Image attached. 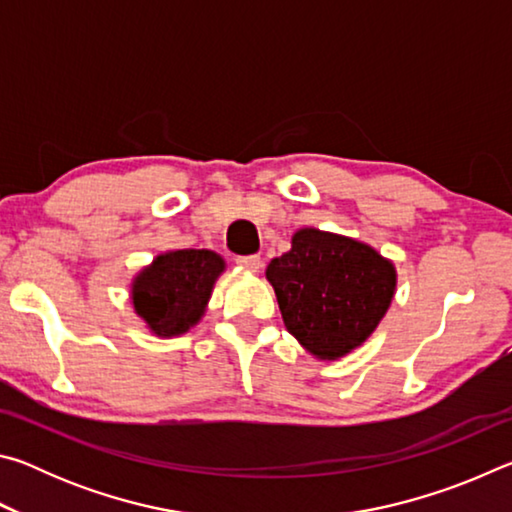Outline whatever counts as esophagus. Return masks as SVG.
Listing matches in <instances>:
<instances>
[{
    "instance_id": "obj_1",
    "label": "esophagus",
    "mask_w": 512,
    "mask_h": 512,
    "mask_svg": "<svg viewBox=\"0 0 512 512\" xmlns=\"http://www.w3.org/2000/svg\"><path fill=\"white\" fill-rule=\"evenodd\" d=\"M237 264L250 273H257L259 266H262V259H259V255H241L237 257Z\"/></svg>"
}]
</instances>
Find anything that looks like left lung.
I'll return each instance as SVG.
<instances>
[{
	"label": "left lung",
	"instance_id": "1",
	"mask_svg": "<svg viewBox=\"0 0 512 512\" xmlns=\"http://www.w3.org/2000/svg\"><path fill=\"white\" fill-rule=\"evenodd\" d=\"M284 325L302 348L334 361L375 332L395 296V266L350 237L302 228L266 268Z\"/></svg>",
	"mask_w": 512,
	"mask_h": 512
}]
</instances>
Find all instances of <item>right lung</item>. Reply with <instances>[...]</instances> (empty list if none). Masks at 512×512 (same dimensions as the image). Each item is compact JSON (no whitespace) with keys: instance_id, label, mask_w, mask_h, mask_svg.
Returning a JSON list of instances; mask_svg holds the SVG:
<instances>
[{"instance_id":"obj_1","label":"right lung","mask_w":512,"mask_h":512,"mask_svg":"<svg viewBox=\"0 0 512 512\" xmlns=\"http://www.w3.org/2000/svg\"><path fill=\"white\" fill-rule=\"evenodd\" d=\"M223 259L212 250H173L135 277L133 307L158 336L185 334L205 314Z\"/></svg>"}]
</instances>
